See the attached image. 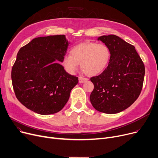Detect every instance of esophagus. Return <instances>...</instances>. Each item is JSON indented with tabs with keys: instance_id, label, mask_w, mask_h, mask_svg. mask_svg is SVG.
<instances>
[{
	"instance_id": "34e87169",
	"label": "esophagus",
	"mask_w": 158,
	"mask_h": 158,
	"mask_svg": "<svg viewBox=\"0 0 158 158\" xmlns=\"http://www.w3.org/2000/svg\"><path fill=\"white\" fill-rule=\"evenodd\" d=\"M78 81H79V83H84V82L88 81V79L87 78H83L81 77H80L78 78Z\"/></svg>"
}]
</instances>
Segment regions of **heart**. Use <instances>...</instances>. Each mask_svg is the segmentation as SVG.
I'll return each mask as SVG.
<instances>
[{
  "label": "heart",
  "instance_id": "obj_1",
  "mask_svg": "<svg viewBox=\"0 0 158 158\" xmlns=\"http://www.w3.org/2000/svg\"><path fill=\"white\" fill-rule=\"evenodd\" d=\"M110 55L105 44L86 41L73 46L70 55L63 57L61 64L68 73L73 74L81 64V68L87 75L96 76L106 68Z\"/></svg>",
  "mask_w": 158,
  "mask_h": 158
}]
</instances>
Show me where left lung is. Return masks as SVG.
<instances>
[{"instance_id":"1","label":"left lung","mask_w":158,"mask_h":158,"mask_svg":"<svg viewBox=\"0 0 158 158\" xmlns=\"http://www.w3.org/2000/svg\"><path fill=\"white\" fill-rule=\"evenodd\" d=\"M97 40L107 46L111 55L108 67L90 78L94 89L90 101L100 112L117 114L130 106L140 94L145 66L135 46L118 36L102 35Z\"/></svg>"}]
</instances>
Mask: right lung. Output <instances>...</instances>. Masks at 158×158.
<instances>
[{"instance_id": "right-lung-1", "label": "right lung", "mask_w": 158, "mask_h": 158, "mask_svg": "<svg viewBox=\"0 0 158 158\" xmlns=\"http://www.w3.org/2000/svg\"><path fill=\"white\" fill-rule=\"evenodd\" d=\"M70 42L65 35L39 37L18 52L11 71L15 95L26 108L41 115L59 112L67 103L78 78L61 64Z\"/></svg>"}]
</instances>
